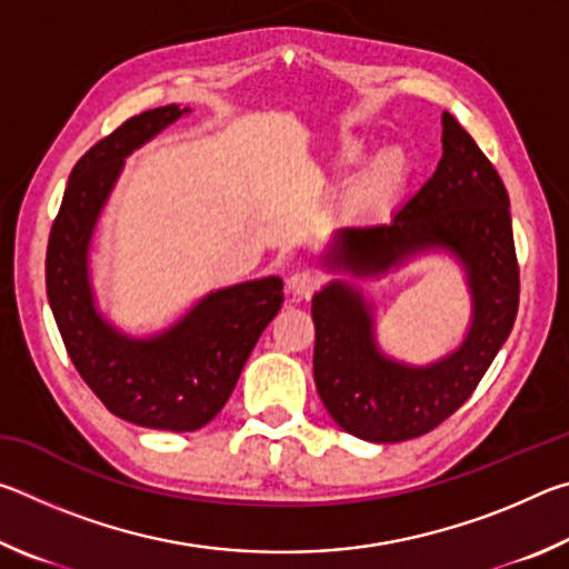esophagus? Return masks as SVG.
<instances>
[{
	"instance_id": "esophagus-1",
	"label": "esophagus",
	"mask_w": 569,
	"mask_h": 569,
	"mask_svg": "<svg viewBox=\"0 0 569 569\" xmlns=\"http://www.w3.org/2000/svg\"><path fill=\"white\" fill-rule=\"evenodd\" d=\"M321 278L316 276L313 271H296L291 278H288V293L293 296V301H306L311 298L316 288H319Z\"/></svg>"
}]
</instances>
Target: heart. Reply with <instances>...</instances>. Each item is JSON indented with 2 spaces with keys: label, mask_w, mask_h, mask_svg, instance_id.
<instances>
[{
  "label": "heart",
  "mask_w": 569,
  "mask_h": 569,
  "mask_svg": "<svg viewBox=\"0 0 569 569\" xmlns=\"http://www.w3.org/2000/svg\"><path fill=\"white\" fill-rule=\"evenodd\" d=\"M373 142L366 138H343L336 148L333 166L339 170L359 168L366 158L371 156ZM411 176V162L407 150L399 146L383 148L373 156L361 172L356 190L351 196V210L363 218H377L389 213L397 206L401 192L407 190V182Z\"/></svg>",
  "instance_id": "1"
}]
</instances>
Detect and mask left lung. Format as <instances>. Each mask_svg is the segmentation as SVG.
Returning <instances> with one entry per match:
<instances>
[{
    "label": "left lung",
    "mask_w": 569,
    "mask_h": 569,
    "mask_svg": "<svg viewBox=\"0 0 569 569\" xmlns=\"http://www.w3.org/2000/svg\"><path fill=\"white\" fill-rule=\"evenodd\" d=\"M441 160L391 223L341 228L323 250L333 278L313 296V379L331 419L373 445L421 437L449 419L485 377L515 326L519 268L509 196L471 134L441 114ZM445 252L466 271L472 316L457 350L407 365L376 339V307L355 286L413 257Z\"/></svg>",
    "instance_id": "8db88e82"
}]
</instances>
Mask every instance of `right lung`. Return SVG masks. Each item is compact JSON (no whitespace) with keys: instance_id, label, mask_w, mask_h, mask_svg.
Segmentation results:
<instances>
[{"instance_id":"right-lung-1","label":"right lung","mask_w":569,"mask_h":569,"mask_svg":"<svg viewBox=\"0 0 569 569\" xmlns=\"http://www.w3.org/2000/svg\"><path fill=\"white\" fill-rule=\"evenodd\" d=\"M188 112L180 104L140 112L84 152L47 243V298L74 369L114 417L166 431H196L226 407L283 303V281L266 276L210 291L146 336L124 333L100 311L90 248L124 158Z\"/></svg>"}]
</instances>
